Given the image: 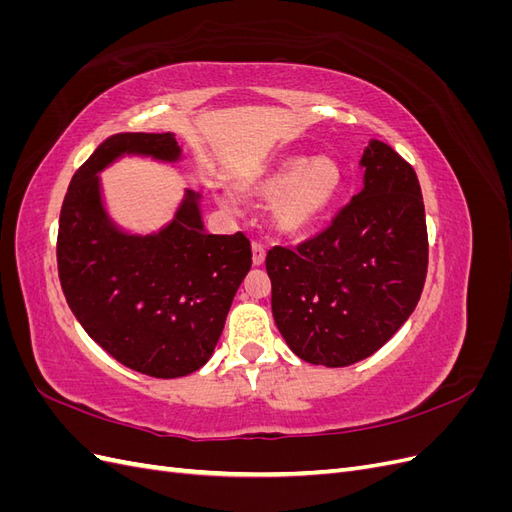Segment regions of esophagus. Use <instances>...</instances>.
Here are the masks:
<instances>
[{
    "label": "esophagus",
    "instance_id": "obj_1",
    "mask_svg": "<svg viewBox=\"0 0 512 512\" xmlns=\"http://www.w3.org/2000/svg\"><path fill=\"white\" fill-rule=\"evenodd\" d=\"M265 258H267V250H265V245L262 243H252V262L256 267H260V265H265Z\"/></svg>",
    "mask_w": 512,
    "mask_h": 512
}]
</instances>
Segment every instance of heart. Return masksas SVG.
Here are the masks:
<instances>
[{
	"label": "heart",
	"mask_w": 512,
	"mask_h": 512,
	"mask_svg": "<svg viewBox=\"0 0 512 512\" xmlns=\"http://www.w3.org/2000/svg\"><path fill=\"white\" fill-rule=\"evenodd\" d=\"M342 188V168L329 156L309 160L301 153L284 156L275 164L260 168L239 185V192L262 205L273 203V224L286 237H299L312 230ZM220 205L228 211L239 209V200L222 194Z\"/></svg>",
	"instance_id": "b5f03b06"
}]
</instances>
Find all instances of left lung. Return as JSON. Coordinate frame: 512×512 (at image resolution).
<instances>
[{
    "instance_id": "1",
    "label": "left lung",
    "mask_w": 512,
    "mask_h": 512,
    "mask_svg": "<svg viewBox=\"0 0 512 512\" xmlns=\"http://www.w3.org/2000/svg\"><path fill=\"white\" fill-rule=\"evenodd\" d=\"M363 190L320 235L267 254L273 320L299 359L346 367L382 348L421 299L427 224L414 168L371 138Z\"/></svg>"
}]
</instances>
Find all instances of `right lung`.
Segmentation results:
<instances>
[{
	"mask_svg": "<svg viewBox=\"0 0 512 512\" xmlns=\"http://www.w3.org/2000/svg\"><path fill=\"white\" fill-rule=\"evenodd\" d=\"M126 156L177 164L183 151L170 132H119L91 153L61 205L59 280L76 320L113 359L138 374L181 378L211 359L252 247L243 232L209 235L192 190L160 230L121 228L100 173Z\"/></svg>",
	"mask_w": 512,
	"mask_h": 512,
	"instance_id": "1",
	"label": "right lung"
}]
</instances>
